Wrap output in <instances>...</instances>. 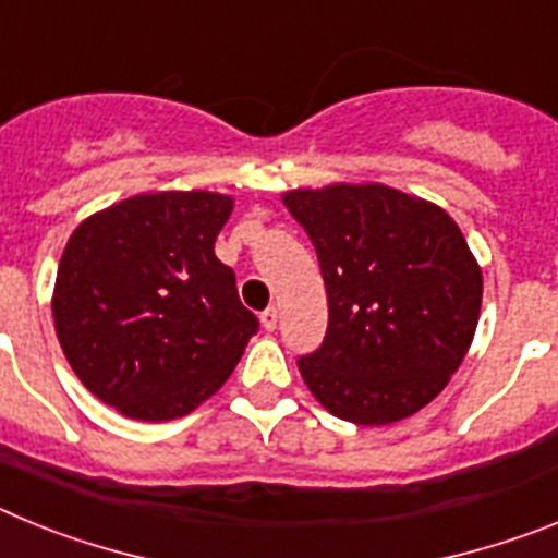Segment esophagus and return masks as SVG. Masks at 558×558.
<instances>
[{
  "label": "esophagus",
  "instance_id": "1",
  "mask_svg": "<svg viewBox=\"0 0 558 558\" xmlns=\"http://www.w3.org/2000/svg\"><path fill=\"white\" fill-rule=\"evenodd\" d=\"M259 322H263V327L268 329V332H274L276 324H279V310H276V307H268V310H265L263 315H259Z\"/></svg>",
  "mask_w": 558,
  "mask_h": 558
}]
</instances>
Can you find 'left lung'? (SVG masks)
Wrapping results in <instances>:
<instances>
[{
    "instance_id": "obj_1",
    "label": "left lung",
    "mask_w": 558,
    "mask_h": 558,
    "mask_svg": "<svg viewBox=\"0 0 558 558\" xmlns=\"http://www.w3.org/2000/svg\"><path fill=\"white\" fill-rule=\"evenodd\" d=\"M310 234L329 327L299 372L332 416L402 422L445 391L475 338L483 274L441 206L386 184L282 195Z\"/></svg>"
}]
</instances>
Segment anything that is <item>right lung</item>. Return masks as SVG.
<instances>
[{
  "instance_id": "right-lung-1",
  "label": "right lung",
  "mask_w": 558,
  "mask_h": 558,
  "mask_svg": "<svg viewBox=\"0 0 558 558\" xmlns=\"http://www.w3.org/2000/svg\"><path fill=\"white\" fill-rule=\"evenodd\" d=\"M231 209L220 192H142L69 236L52 293L58 340L83 386L122 416L192 413L259 327L215 256Z\"/></svg>"
}]
</instances>
